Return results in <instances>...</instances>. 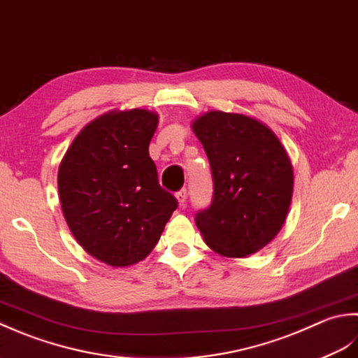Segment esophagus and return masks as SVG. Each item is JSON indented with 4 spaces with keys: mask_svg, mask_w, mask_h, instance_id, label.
<instances>
[{
    "mask_svg": "<svg viewBox=\"0 0 358 358\" xmlns=\"http://www.w3.org/2000/svg\"><path fill=\"white\" fill-rule=\"evenodd\" d=\"M187 196H188V193H187L185 188L180 189V192L176 193V199H178V202H179V207L184 208V207L187 206Z\"/></svg>",
    "mask_w": 358,
    "mask_h": 358,
    "instance_id": "1",
    "label": "esophagus"
}]
</instances>
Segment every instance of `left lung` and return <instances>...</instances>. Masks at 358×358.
<instances>
[{"label":"left lung","instance_id":"1","mask_svg":"<svg viewBox=\"0 0 358 358\" xmlns=\"http://www.w3.org/2000/svg\"><path fill=\"white\" fill-rule=\"evenodd\" d=\"M192 127L213 178L210 207L194 217L203 241L227 258L257 253L278 235L289 211L294 170L286 150L250 115L208 111Z\"/></svg>","mask_w":358,"mask_h":358}]
</instances>
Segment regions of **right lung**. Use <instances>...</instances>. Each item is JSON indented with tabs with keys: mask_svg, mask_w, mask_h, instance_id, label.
<instances>
[{
	"mask_svg": "<svg viewBox=\"0 0 358 358\" xmlns=\"http://www.w3.org/2000/svg\"><path fill=\"white\" fill-rule=\"evenodd\" d=\"M159 115L109 111L87 123L58 166V193L69 230L99 261L127 267L155 249L178 208L159 185L148 147Z\"/></svg>",
	"mask_w": 358,
	"mask_h": 358,
	"instance_id": "obj_1",
	"label": "right lung"
}]
</instances>
